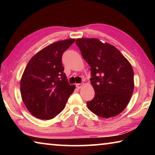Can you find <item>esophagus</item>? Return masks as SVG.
<instances>
[{"label": "esophagus", "instance_id": "esophagus-1", "mask_svg": "<svg viewBox=\"0 0 155 155\" xmlns=\"http://www.w3.org/2000/svg\"><path fill=\"white\" fill-rule=\"evenodd\" d=\"M84 85V83H77L76 84V87H77L78 89H81Z\"/></svg>", "mask_w": 155, "mask_h": 155}]
</instances>
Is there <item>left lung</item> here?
Instances as JSON below:
<instances>
[{"mask_svg": "<svg viewBox=\"0 0 155 155\" xmlns=\"http://www.w3.org/2000/svg\"><path fill=\"white\" fill-rule=\"evenodd\" d=\"M76 44L91 67L90 82L95 91L87 106L100 117L120 114L129 103L134 90L132 65L115 46L96 38H78Z\"/></svg>", "mask_w": 155, "mask_h": 155, "instance_id": "left-lung-1", "label": "left lung"}]
</instances>
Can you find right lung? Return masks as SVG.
<instances>
[{"instance_id":"obj_1","label":"right lung","mask_w":155,"mask_h":155,"mask_svg":"<svg viewBox=\"0 0 155 155\" xmlns=\"http://www.w3.org/2000/svg\"><path fill=\"white\" fill-rule=\"evenodd\" d=\"M74 39L56 41L28 61L20 81L21 96L31 115L50 120L64 109L75 85H70L62 65V54Z\"/></svg>"}]
</instances>
